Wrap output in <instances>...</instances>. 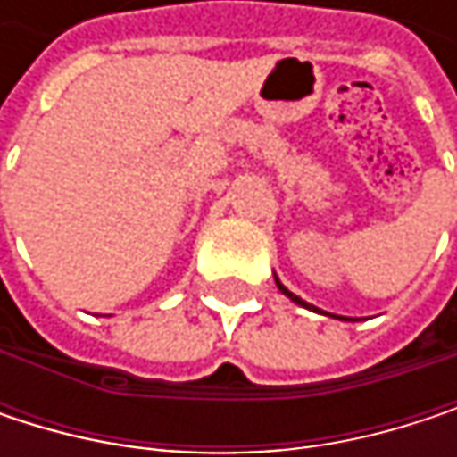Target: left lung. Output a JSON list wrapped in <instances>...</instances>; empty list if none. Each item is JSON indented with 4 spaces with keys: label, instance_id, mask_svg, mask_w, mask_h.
Listing matches in <instances>:
<instances>
[{
    "label": "left lung",
    "instance_id": "obj_1",
    "mask_svg": "<svg viewBox=\"0 0 457 457\" xmlns=\"http://www.w3.org/2000/svg\"><path fill=\"white\" fill-rule=\"evenodd\" d=\"M275 283H278V288H280V291H283V294H286V296H288L291 302H296V304H302V307H310V304H307V302H302V299H299L296 294H291V291H288V288H286V286H283L280 280H275ZM312 310H315V307H312Z\"/></svg>",
    "mask_w": 457,
    "mask_h": 457
}]
</instances>
